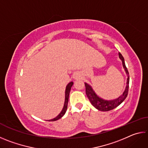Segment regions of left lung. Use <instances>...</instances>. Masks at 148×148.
I'll return each instance as SVG.
<instances>
[{
	"label": "left lung",
	"mask_w": 148,
	"mask_h": 148,
	"mask_svg": "<svg viewBox=\"0 0 148 148\" xmlns=\"http://www.w3.org/2000/svg\"><path fill=\"white\" fill-rule=\"evenodd\" d=\"M119 57L120 59L121 60L123 66L126 72V74L127 76V86L125 87V89L124 92L121 96L119 97L118 98L114 100H111V101H107V100L102 99L101 97H99L98 95L95 93L93 89L91 87V86L87 83H85V86H86V92L87 97H88L89 100L91 102V104L95 108L100 110V111L103 112H107L112 110L114 108H116L119 105L121 104L123 102L125 101L128 95L129 91V74L128 70H127L126 66H125V60L123 57L122 55L119 53Z\"/></svg>",
	"instance_id": "left-lung-1"
}]
</instances>
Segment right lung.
Masks as SVG:
<instances>
[{
  "label": "right lung",
  "instance_id": "add662e5",
  "mask_svg": "<svg viewBox=\"0 0 148 148\" xmlns=\"http://www.w3.org/2000/svg\"><path fill=\"white\" fill-rule=\"evenodd\" d=\"M72 85H73V82H70V83L68 85H67L66 87V90H65L64 104L63 108H62V111L61 112V113H60L56 117H55V118L52 119H50V120H48L49 121H57V120H58L60 118H61V117L64 116V114L66 113V110H67V106H68V102H69V97L70 91H71V87L72 86Z\"/></svg>",
  "mask_w": 148,
  "mask_h": 148
}]
</instances>
